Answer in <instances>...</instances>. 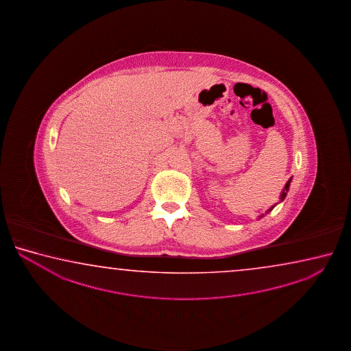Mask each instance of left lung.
I'll list each match as a JSON object with an SVG mask.
<instances>
[{
    "mask_svg": "<svg viewBox=\"0 0 351 351\" xmlns=\"http://www.w3.org/2000/svg\"><path fill=\"white\" fill-rule=\"evenodd\" d=\"M290 182H291V179H289V182L286 183L285 188H284V191H282V193H281V197H280L281 200H284V199H285L286 194H287V191H289V186H290ZM271 208H274V206ZM271 208H270V210H271ZM270 210H269V211H270ZM269 211H267V213H269Z\"/></svg>",
    "mask_w": 351,
    "mask_h": 351,
    "instance_id": "8db88e82",
    "label": "left lung"
}]
</instances>
